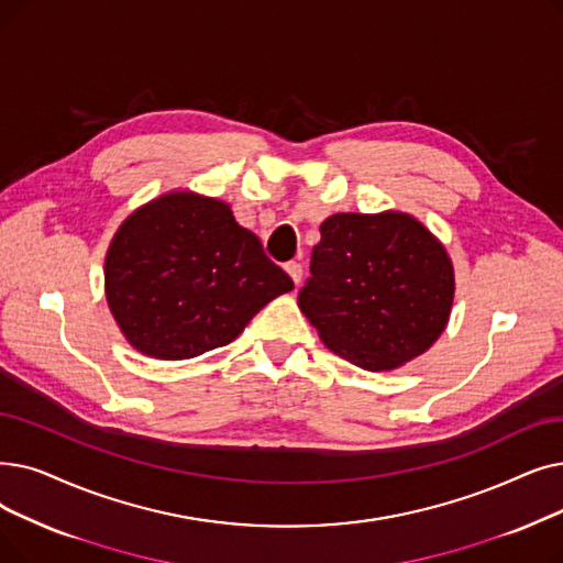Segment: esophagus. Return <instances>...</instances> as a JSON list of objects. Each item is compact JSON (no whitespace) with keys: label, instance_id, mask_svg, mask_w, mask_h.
Masks as SVG:
<instances>
[{"label":"esophagus","instance_id":"1","mask_svg":"<svg viewBox=\"0 0 563 563\" xmlns=\"http://www.w3.org/2000/svg\"><path fill=\"white\" fill-rule=\"evenodd\" d=\"M285 272L289 274V278H291V280H295V283L299 285L301 274H303V268H301V264H299V262H287V264H285Z\"/></svg>","mask_w":563,"mask_h":563}]
</instances>
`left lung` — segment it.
Wrapping results in <instances>:
<instances>
[{
  "instance_id": "left-lung-1",
  "label": "left lung",
  "mask_w": 563,
  "mask_h": 563,
  "mask_svg": "<svg viewBox=\"0 0 563 563\" xmlns=\"http://www.w3.org/2000/svg\"><path fill=\"white\" fill-rule=\"evenodd\" d=\"M312 249L299 308L324 345L363 371H396L444 333L453 262L419 218L333 213Z\"/></svg>"
}]
</instances>
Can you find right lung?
Returning <instances> with one entry per match:
<instances>
[{
  "label": "right lung",
  "instance_id": "add662e5",
  "mask_svg": "<svg viewBox=\"0 0 563 563\" xmlns=\"http://www.w3.org/2000/svg\"><path fill=\"white\" fill-rule=\"evenodd\" d=\"M106 299L140 354L184 361L232 342L295 283L228 202L169 190L137 207L106 253Z\"/></svg>",
  "mask_w": 563,
  "mask_h": 563
}]
</instances>
